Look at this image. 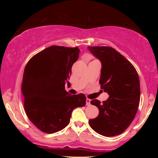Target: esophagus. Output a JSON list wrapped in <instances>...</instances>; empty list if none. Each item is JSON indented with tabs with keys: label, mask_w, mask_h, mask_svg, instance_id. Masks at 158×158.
I'll return each instance as SVG.
<instances>
[{
	"label": "esophagus",
	"mask_w": 158,
	"mask_h": 158,
	"mask_svg": "<svg viewBox=\"0 0 158 158\" xmlns=\"http://www.w3.org/2000/svg\"><path fill=\"white\" fill-rule=\"evenodd\" d=\"M90 105V100L89 98L86 99V105L87 106H89Z\"/></svg>",
	"instance_id": "obj_1"
}]
</instances>
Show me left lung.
<instances>
[{
  "label": "left lung",
  "mask_w": 158,
  "mask_h": 158,
  "mask_svg": "<svg viewBox=\"0 0 158 158\" xmlns=\"http://www.w3.org/2000/svg\"><path fill=\"white\" fill-rule=\"evenodd\" d=\"M102 63L100 88L109 98L101 103L90 101L99 109L98 117L89 120L93 130L105 137L122 134L137 114L140 100L139 78L135 67L118 52L109 47H89Z\"/></svg>",
  "instance_id": "left-lung-1"
}]
</instances>
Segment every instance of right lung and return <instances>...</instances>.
I'll use <instances>...</instances> for the list:
<instances>
[{
	"mask_svg": "<svg viewBox=\"0 0 158 158\" xmlns=\"http://www.w3.org/2000/svg\"><path fill=\"white\" fill-rule=\"evenodd\" d=\"M79 52L78 47L52 46L26 64L21 85L23 105L29 120L42 132L63 130L69 124L73 109L85 105L84 94L72 95L65 89Z\"/></svg>",
	"mask_w": 158,
	"mask_h": 158,
	"instance_id": "right-lung-1",
	"label": "right lung"
}]
</instances>
